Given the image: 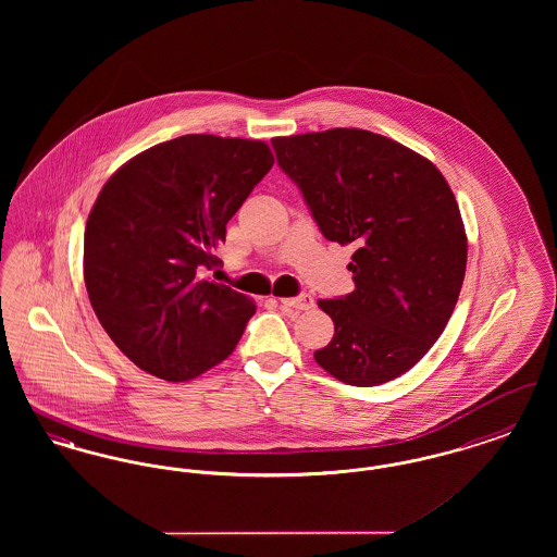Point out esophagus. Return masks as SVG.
<instances>
[{
    "instance_id": "obj_1",
    "label": "esophagus",
    "mask_w": 557,
    "mask_h": 557,
    "mask_svg": "<svg viewBox=\"0 0 557 557\" xmlns=\"http://www.w3.org/2000/svg\"><path fill=\"white\" fill-rule=\"evenodd\" d=\"M280 302L288 309H296V311H307L313 307V298L309 294H298L292 298H280Z\"/></svg>"
}]
</instances>
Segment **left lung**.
Instances as JSON below:
<instances>
[{"label": "left lung", "mask_w": 557, "mask_h": 557, "mask_svg": "<svg viewBox=\"0 0 557 557\" xmlns=\"http://www.w3.org/2000/svg\"><path fill=\"white\" fill-rule=\"evenodd\" d=\"M271 146L325 239L355 246V290L318 300L334 338L315 361L350 386L395 380L438 341L463 284L468 239L447 180L366 129L273 137Z\"/></svg>", "instance_id": "obj_1"}]
</instances>
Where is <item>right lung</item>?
I'll return each mask as SVG.
<instances>
[{
  "instance_id": "obj_1",
  "label": "right lung",
  "mask_w": 557,
  "mask_h": 557,
  "mask_svg": "<svg viewBox=\"0 0 557 557\" xmlns=\"http://www.w3.org/2000/svg\"><path fill=\"white\" fill-rule=\"evenodd\" d=\"M273 166L265 141L182 135L125 162L85 225L83 275L112 343L139 370L184 382L232 355L255 302L202 273L225 225Z\"/></svg>"
}]
</instances>
